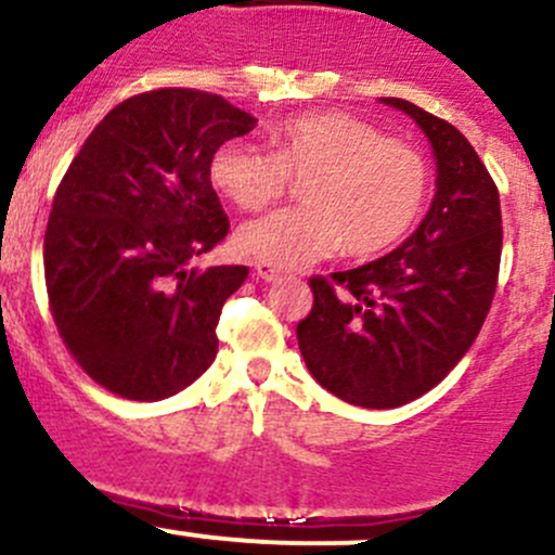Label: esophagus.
<instances>
[{
  "mask_svg": "<svg viewBox=\"0 0 555 555\" xmlns=\"http://www.w3.org/2000/svg\"><path fill=\"white\" fill-rule=\"evenodd\" d=\"M254 270H257V278L267 280V283H272V280L280 278V270L275 264H270V261H254Z\"/></svg>",
  "mask_w": 555,
  "mask_h": 555,
  "instance_id": "34e87169",
  "label": "esophagus"
}]
</instances>
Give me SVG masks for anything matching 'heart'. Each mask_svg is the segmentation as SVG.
<instances>
[{
	"label": "heart",
	"mask_w": 555,
	"mask_h": 555,
	"mask_svg": "<svg viewBox=\"0 0 555 555\" xmlns=\"http://www.w3.org/2000/svg\"><path fill=\"white\" fill-rule=\"evenodd\" d=\"M301 185L304 207L246 222L238 244L254 259L304 267L344 244L351 257L396 246L427 202L429 167L420 149L388 139L346 112H307L270 130V152L228 141L211 159L217 191L238 209L259 211Z\"/></svg>",
	"instance_id": "1"
}]
</instances>
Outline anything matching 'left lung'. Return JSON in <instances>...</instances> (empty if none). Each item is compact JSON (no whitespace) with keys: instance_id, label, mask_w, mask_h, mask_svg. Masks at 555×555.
Returning <instances> with one entry per match:
<instances>
[{"instance_id":"obj_1","label":"left lung","mask_w":555,"mask_h":555,"mask_svg":"<svg viewBox=\"0 0 555 555\" xmlns=\"http://www.w3.org/2000/svg\"><path fill=\"white\" fill-rule=\"evenodd\" d=\"M383 102L433 143V207L396 251L309 278L314 304L296 327L311 377L364 409L403 406L462 361L493 304L503 246L501 198L472 143L406 99Z\"/></svg>"}]
</instances>
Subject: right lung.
I'll return each mask as SVG.
<instances>
[{"label":"right lung","mask_w":555,"mask_h":555,"mask_svg":"<svg viewBox=\"0 0 555 555\" xmlns=\"http://www.w3.org/2000/svg\"><path fill=\"white\" fill-rule=\"evenodd\" d=\"M254 126L217 93L143 91L67 167L43 233L49 309L70 357L109 393L159 401L215 361L222 304L248 267L196 270L191 259L230 230L211 159Z\"/></svg>","instance_id":"add662e5"}]
</instances>
